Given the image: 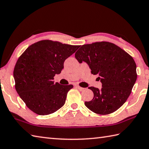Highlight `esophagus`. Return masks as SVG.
I'll return each instance as SVG.
<instances>
[{
    "instance_id": "obj_1",
    "label": "esophagus",
    "mask_w": 149,
    "mask_h": 149,
    "mask_svg": "<svg viewBox=\"0 0 149 149\" xmlns=\"http://www.w3.org/2000/svg\"><path fill=\"white\" fill-rule=\"evenodd\" d=\"M76 88H77L78 90H79L80 91H83V90H85V88H82V87H81V86H76Z\"/></svg>"
}]
</instances>
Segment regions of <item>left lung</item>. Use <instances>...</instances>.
I'll use <instances>...</instances> for the list:
<instances>
[{"mask_svg": "<svg viewBox=\"0 0 149 149\" xmlns=\"http://www.w3.org/2000/svg\"><path fill=\"white\" fill-rule=\"evenodd\" d=\"M77 61H85L91 74L98 75L101 90L93 86V99L84 104L99 115H108L119 109L130 95L137 79L136 65L132 57L115 44L107 42L82 45L75 54Z\"/></svg>", "mask_w": 149, "mask_h": 149, "instance_id": "1", "label": "left lung"}]
</instances>
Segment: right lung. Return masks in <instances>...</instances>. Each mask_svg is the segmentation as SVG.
Returning <instances> with one entry per match:
<instances>
[{
    "instance_id": "right-lung-1",
    "label": "right lung",
    "mask_w": 149,
    "mask_h": 149,
    "mask_svg": "<svg viewBox=\"0 0 149 149\" xmlns=\"http://www.w3.org/2000/svg\"><path fill=\"white\" fill-rule=\"evenodd\" d=\"M79 47L45 40L32 44L19 57L13 71L15 89L34 113L47 115L64 105L74 86L54 83V77Z\"/></svg>"
}]
</instances>
